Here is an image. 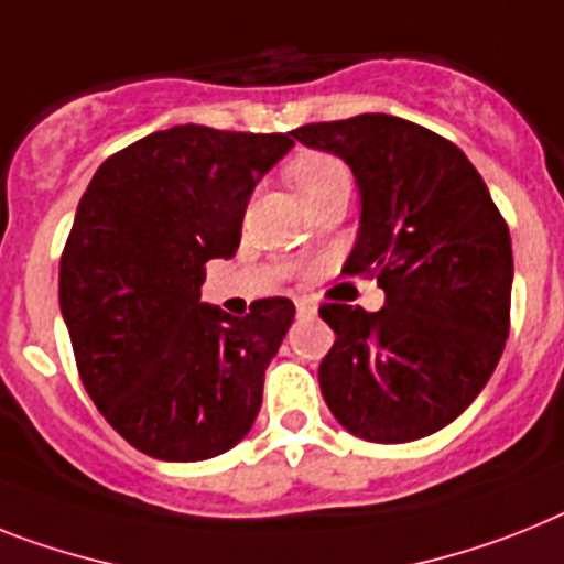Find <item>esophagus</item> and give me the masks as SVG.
Listing matches in <instances>:
<instances>
[{"mask_svg": "<svg viewBox=\"0 0 564 564\" xmlns=\"http://www.w3.org/2000/svg\"><path fill=\"white\" fill-rule=\"evenodd\" d=\"M295 312H297V318H315L318 306H315L312 297H295Z\"/></svg>", "mask_w": 564, "mask_h": 564, "instance_id": "34e87169", "label": "esophagus"}]
</instances>
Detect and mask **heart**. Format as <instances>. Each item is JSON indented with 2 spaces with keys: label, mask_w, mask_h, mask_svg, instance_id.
I'll use <instances>...</instances> for the list:
<instances>
[{
  "label": "heart",
  "mask_w": 564,
  "mask_h": 564,
  "mask_svg": "<svg viewBox=\"0 0 564 564\" xmlns=\"http://www.w3.org/2000/svg\"><path fill=\"white\" fill-rule=\"evenodd\" d=\"M286 177L295 186V192L304 197V203L338 186H349L347 165L329 158V154H315V151L292 160L290 169H286Z\"/></svg>",
  "instance_id": "obj_1"
}]
</instances>
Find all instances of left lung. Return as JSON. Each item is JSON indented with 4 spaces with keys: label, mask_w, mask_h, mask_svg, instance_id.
Returning <instances> with one entry per match:
<instances>
[{
    "label": "left lung",
    "mask_w": 564,
    "mask_h": 564,
    "mask_svg": "<svg viewBox=\"0 0 564 564\" xmlns=\"http://www.w3.org/2000/svg\"><path fill=\"white\" fill-rule=\"evenodd\" d=\"M292 137L352 169L361 224L344 274L384 290L378 312L318 310L335 333L318 367L326 406L378 444L447 427L485 390L510 329V231L485 180L451 140L390 113Z\"/></svg>",
    "instance_id": "1"
}]
</instances>
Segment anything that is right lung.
I'll list each match as a JSON object with an SVG mask.
<instances>
[{"label": "right lung", "instance_id": "obj_1", "mask_svg": "<svg viewBox=\"0 0 564 564\" xmlns=\"http://www.w3.org/2000/svg\"><path fill=\"white\" fill-rule=\"evenodd\" d=\"M290 134L154 131L99 165L59 260V310L79 378L117 433L163 462H203L252 430L263 376L295 318L290 297L246 318L203 304L206 263L240 246L260 177Z\"/></svg>", "mask_w": 564, "mask_h": 564}]
</instances>
